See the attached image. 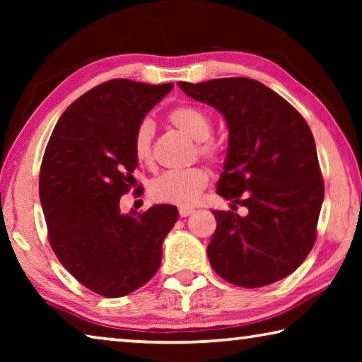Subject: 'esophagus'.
Instances as JSON below:
<instances>
[{"label": "esophagus", "mask_w": 362, "mask_h": 362, "mask_svg": "<svg viewBox=\"0 0 362 362\" xmlns=\"http://www.w3.org/2000/svg\"><path fill=\"white\" fill-rule=\"evenodd\" d=\"M193 212H194L193 207H188V206H180V207H179L180 217H188V216H192Z\"/></svg>", "instance_id": "obj_1"}]
</instances>
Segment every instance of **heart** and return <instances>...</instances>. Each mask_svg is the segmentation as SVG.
Segmentation results:
<instances>
[{"label":"heart","instance_id":"1","mask_svg":"<svg viewBox=\"0 0 362 362\" xmlns=\"http://www.w3.org/2000/svg\"><path fill=\"white\" fill-rule=\"evenodd\" d=\"M169 121L177 129L198 142L199 156L218 161L220 145L211 139L212 119L206 110L194 105H180L169 113ZM153 134L155 126L150 119H142L134 132V155L145 166L153 164ZM209 174L203 168H188L182 170H168L150 183V194L159 203L189 206L198 201L203 193Z\"/></svg>","mask_w":362,"mask_h":362}]
</instances>
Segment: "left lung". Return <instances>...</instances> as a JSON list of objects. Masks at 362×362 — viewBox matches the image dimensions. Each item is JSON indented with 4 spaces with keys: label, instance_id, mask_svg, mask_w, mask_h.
Instances as JSON below:
<instances>
[{
    "label": "left lung",
    "instance_id": "left-lung-1",
    "mask_svg": "<svg viewBox=\"0 0 362 362\" xmlns=\"http://www.w3.org/2000/svg\"><path fill=\"white\" fill-rule=\"evenodd\" d=\"M192 99L225 116L230 140L217 193L247 207L244 218L212 211L207 246L225 281L254 289L286 278L316 241L324 182L313 134L289 102L250 78L179 83Z\"/></svg>",
    "mask_w": 362,
    "mask_h": 362
}]
</instances>
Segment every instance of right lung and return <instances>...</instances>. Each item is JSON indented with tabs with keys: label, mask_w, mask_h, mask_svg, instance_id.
<instances>
[{
	"label": "right lung",
	"mask_w": 362,
	"mask_h": 362,
	"mask_svg": "<svg viewBox=\"0 0 362 362\" xmlns=\"http://www.w3.org/2000/svg\"><path fill=\"white\" fill-rule=\"evenodd\" d=\"M173 88L102 83L65 110L47 142L40 199L49 243L71 276L99 296L122 297L148 283L179 218L170 204L142 214L119 211L121 196L136 185L134 132Z\"/></svg>",
	"instance_id": "obj_1"
}]
</instances>
